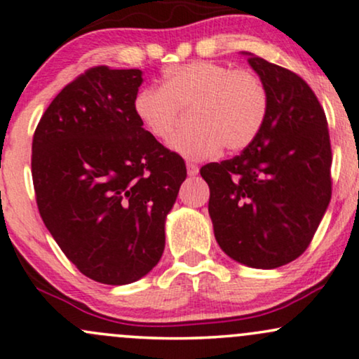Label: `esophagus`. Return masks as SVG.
Here are the masks:
<instances>
[{"instance_id": "obj_1", "label": "esophagus", "mask_w": 359, "mask_h": 359, "mask_svg": "<svg viewBox=\"0 0 359 359\" xmlns=\"http://www.w3.org/2000/svg\"><path fill=\"white\" fill-rule=\"evenodd\" d=\"M186 168H188V175L189 176H196V175L199 173L198 165H194V163H186Z\"/></svg>"}]
</instances>
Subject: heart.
<instances>
[{
	"instance_id": "heart-1",
	"label": "heart",
	"mask_w": 359,
	"mask_h": 359,
	"mask_svg": "<svg viewBox=\"0 0 359 359\" xmlns=\"http://www.w3.org/2000/svg\"><path fill=\"white\" fill-rule=\"evenodd\" d=\"M132 106L144 129L161 142L173 137L183 111H189L193 126L181 130L171 147L201 160L220 147L235 154L252 145L266 121L269 96L257 73L199 60L166 68L163 85L142 88Z\"/></svg>"
}]
</instances>
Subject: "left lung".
<instances>
[{"label":"left lung","instance_id":"1","mask_svg":"<svg viewBox=\"0 0 359 359\" xmlns=\"http://www.w3.org/2000/svg\"><path fill=\"white\" fill-rule=\"evenodd\" d=\"M268 90V116L242 154L208 163L209 214L235 262L271 269L301 257L332 198V145L323 107L297 73L250 55Z\"/></svg>","mask_w":359,"mask_h":359}]
</instances>
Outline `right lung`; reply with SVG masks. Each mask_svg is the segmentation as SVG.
<instances>
[{
	"mask_svg": "<svg viewBox=\"0 0 359 359\" xmlns=\"http://www.w3.org/2000/svg\"><path fill=\"white\" fill-rule=\"evenodd\" d=\"M142 72L88 68L43 112L32 139L41 217L93 281L134 283L160 262L184 160L134 114Z\"/></svg>",
	"mask_w": 359,
	"mask_h": 359,
	"instance_id": "add662e5",
	"label": "right lung"
}]
</instances>
